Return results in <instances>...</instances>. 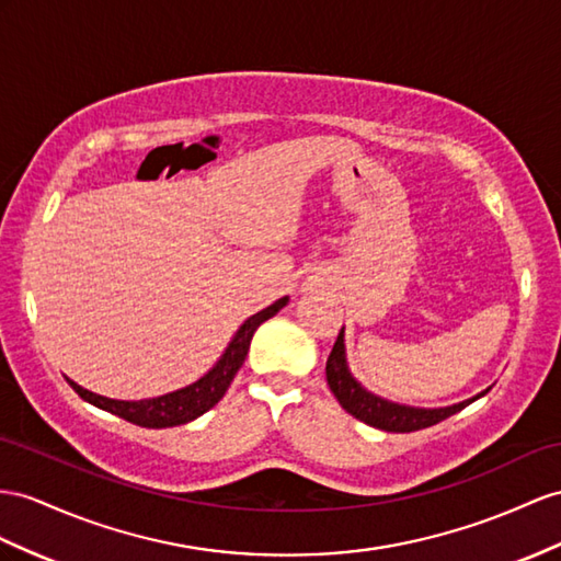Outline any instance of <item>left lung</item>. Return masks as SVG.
I'll return each mask as SVG.
<instances>
[{
	"label": "left lung",
	"mask_w": 561,
	"mask_h": 561,
	"mask_svg": "<svg viewBox=\"0 0 561 561\" xmlns=\"http://www.w3.org/2000/svg\"><path fill=\"white\" fill-rule=\"evenodd\" d=\"M327 383H329V389H332V393L336 396L341 408L348 414H353L355 420H360V422L375 426V428H381V431H393V434H408V431H420L426 426H434L443 420H448L450 414L465 410L469 403H473V400H479L481 396L488 393V389H485L479 396L462 400V403L448 405V408H434V410L391 403V400L379 398L371 391L363 389V386L357 383L355 377L351 375L348 363H346L343 329L336 336L332 353H329V357H327Z\"/></svg>",
	"instance_id": "obj_1"
}]
</instances>
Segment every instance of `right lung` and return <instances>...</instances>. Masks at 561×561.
Masks as SVG:
<instances>
[{"label": "right lung", "mask_w": 561, "mask_h": 561, "mask_svg": "<svg viewBox=\"0 0 561 561\" xmlns=\"http://www.w3.org/2000/svg\"><path fill=\"white\" fill-rule=\"evenodd\" d=\"M286 304H289V298L284 296V298L275 300L272 306H267L265 310L251 314V318L237 329L234 339L229 341V346L220 355V360L213 365V369H208V375H204L190 386H184V389H180V391H172V393L158 396V398H144V400H113V398L96 396L88 389H82V386H78L70 379H68V383L73 386V391L82 400H88L90 405H94L99 410H106L111 414H116V417H121L125 422H133L137 426L168 428V426L186 424V422L201 417V414L208 412L213 405L220 403V398L229 389V383H232L239 367L243 365V360H247V353H249L255 329L261 327L265 320L275 318V314Z\"/></svg>", "instance_id": "add662e5"}]
</instances>
